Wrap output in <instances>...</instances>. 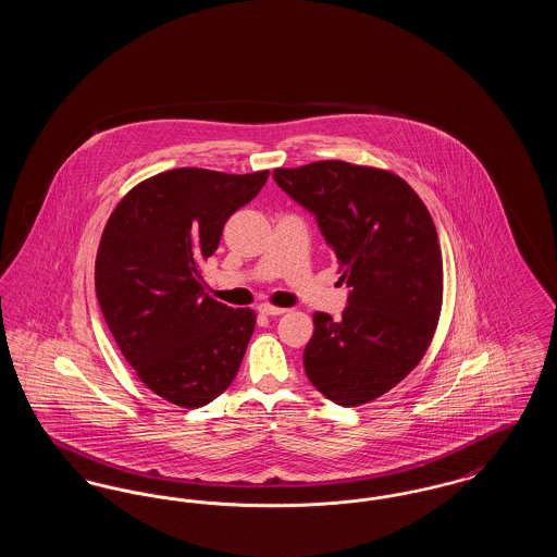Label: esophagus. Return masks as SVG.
Returning a JSON list of instances; mask_svg holds the SVG:
<instances>
[{
	"label": "esophagus",
	"instance_id": "obj_1",
	"mask_svg": "<svg viewBox=\"0 0 557 557\" xmlns=\"http://www.w3.org/2000/svg\"><path fill=\"white\" fill-rule=\"evenodd\" d=\"M259 311H261L263 315H271V318H277V315H284V313H286L284 307H275V305H269V302L261 305Z\"/></svg>",
	"mask_w": 557,
	"mask_h": 557
}]
</instances>
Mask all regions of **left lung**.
I'll return each mask as SVG.
<instances>
[{"label": "left lung", "mask_w": 557, "mask_h": 557, "mask_svg": "<svg viewBox=\"0 0 557 557\" xmlns=\"http://www.w3.org/2000/svg\"><path fill=\"white\" fill-rule=\"evenodd\" d=\"M273 180L315 214L350 288L343 318L318 311L302 363L319 393L359 407L386 395L434 338L443 255L422 198L386 169L318 160Z\"/></svg>", "instance_id": "left-lung-1"}]
</instances>
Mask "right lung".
<instances>
[{"instance_id": "1", "label": "right lung", "mask_w": 557, "mask_h": 557, "mask_svg": "<svg viewBox=\"0 0 557 557\" xmlns=\"http://www.w3.org/2000/svg\"><path fill=\"white\" fill-rule=\"evenodd\" d=\"M267 177L171 169L132 187L108 216L96 257L102 315L137 377L173 405L202 407L238 373L257 313L205 294L200 263Z\"/></svg>"}]
</instances>
